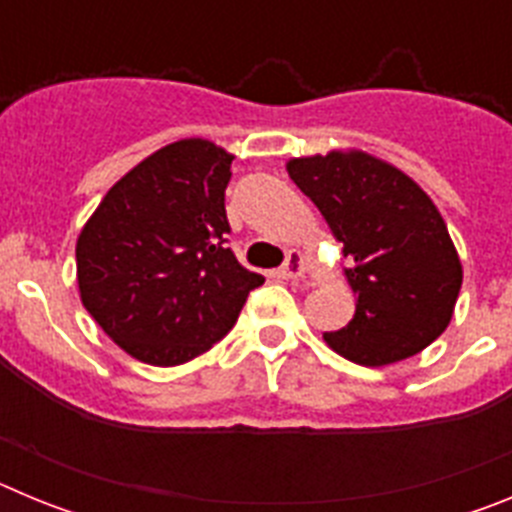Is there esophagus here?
Returning <instances> with one entry per match:
<instances>
[{"instance_id": "obj_1", "label": "esophagus", "mask_w": 512, "mask_h": 512, "mask_svg": "<svg viewBox=\"0 0 512 512\" xmlns=\"http://www.w3.org/2000/svg\"><path fill=\"white\" fill-rule=\"evenodd\" d=\"M307 271V259L305 253L300 251H289L287 253V261L282 264V269H279V274H282L284 279H300L302 274Z\"/></svg>"}]
</instances>
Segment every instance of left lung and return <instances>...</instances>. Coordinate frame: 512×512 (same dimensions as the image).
I'll return each instance as SVG.
<instances>
[{
  "label": "left lung",
  "mask_w": 512,
  "mask_h": 512,
  "mask_svg": "<svg viewBox=\"0 0 512 512\" xmlns=\"http://www.w3.org/2000/svg\"><path fill=\"white\" fill-rule=\"evenodd\" d=\"M289 179L315 202L351 259L356 312L323 333L336 354L384 366L441 336L461 289V261L431 197L392 164L364 151L292 158Z\"/></svg>",
  "instance_id": "8db88e82"
}]
</instances>
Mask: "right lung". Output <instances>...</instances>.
Returning <instances> with one entry per match:
<instances>
[{
    "instance_id": "right-lung-1",
    "label": "right lung",
    "mask_w": 512,
    "mask_h": 512,
    "mask_svg": "<svg viewBox=\"0 0 512 512\" xmlns=\"http://www.w3.org/2000/svg\"><path fill=\"white\" fill-rule=\"evenodd\" d=\"M230 164L210 140H176L104 194L76 241L81 302L143 364L205 354L264 284L225 246Z\"/></svg>"
}]
</instances>
